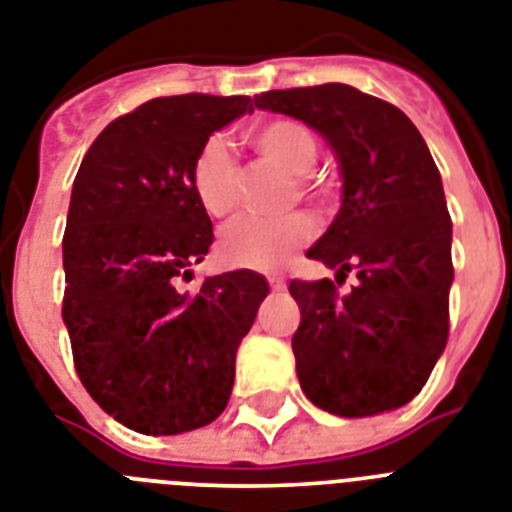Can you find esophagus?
<instances>
[{
	"mask_svg": "<svg viewBox=\"0 0 512 512\" xmlns=\"http://www.w3.org/2000/svg\"><path fill=\"white\" fill-rule=\"evenodd\" d=\"M268 281H270V289H273V291H283V289H286V281H283L281 276H270Z\"/></svg>",
	"mask_w": 512,
	"mask_h": 512,
	"instance_id": "esophagus-1",
	"label": "esophagus"
}]
</instances>
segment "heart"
Wrapping results in <instances>:
<instances>
[{
  "label": "heart",
  "mask_w": 512,
  "mask_h": 512,
  "mask_svg": "<svg viewBox=\"0 0 512 512\" xmlns=\"http://www.w3.org/2000/svg\"><path fill=\"white\" fill-rule=\"evenodd\" d=\"M244 137L260 156L278 163L294 176L309 174L320 156L315 132L296 119H260L249 124ZM190 182L197 203L208 216H229L239 200V163L229 145L223 140L205 143L192 163ZM302 187L309 190L304 179ZM309 239H312V223L296 213L283 218L239 216L221 231L218 255L231 268L276 270Z\"/></svg>",
  "instance_id": "heart-1"
}]
</instances>
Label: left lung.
<instances>
[{"label":"left lung","mask_w":512,"mask_h":512,"mask_svg":"<svg viewBox=\"0 0 512 512\" xmlns=\"http://www.w3.org/2000/svg\"><path fill=\"white\" fill-rule=\"evenodd\" d=\"M255 106L299 119L333 150L341 210L307 257L359 281L346 296L328 278L289 283L299 385L336 416L401 409L448 343L453 223L432 153L401 109L351 85L268 90Z\"/></svg>","instance_id":"obj_1"}]
</instances>
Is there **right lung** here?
I'll list each match as a JSON object with an SVG mask.
<instances>
[{"mask_svg": "<svg viewBox=\"0 0 512 512\" xmlns=\"http://www.w3.org/2000/svg\"><path fill=\"white\" fill-rule=\"evenodd\" d=\"M247 96H169L96 137L72 184L64 304L75 369L90 398L143 435H182L218 419L236 349L268 296L252 270L176 289L213 244L190 171L213 132L252 114Z\"/></svg>", "mask_w": 512, "mask_h": 512, "instance_id": "right-lung-1", "label": "right lung"}]
</instances>
